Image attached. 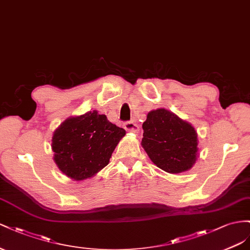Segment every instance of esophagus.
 <instances>
[{
  "mask_svg": "<svg viewBox=\"0 0 250 250\" xmlns=\"http://www.w3.org/2000/svg\"><path fill=\"white\" fill-rule=\"evenodd\" d=\"M124 126L127 132L138 133V131H139V125L133 123V121H125V123L124 124Z\"/></svg>",
  "mask_w": 250,
  "mask_h": 250,
  "instance_id": "obj_1",
  "label": "esophagus"
}]
</instances>
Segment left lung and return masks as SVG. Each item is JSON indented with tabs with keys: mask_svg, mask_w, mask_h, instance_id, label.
I'll use <instances>...</instances> for the list:
<instances>
[{
	"mask_svg": "<svg viewBox=\"0 0 250 250\" xmlns=\"http://www.w3.org/2000/svg\"><path fill=\"white\" fill-rule=\"evenodd\" d=\"M141 145L159 168L170 174L189 169L197 159L194 127L166 109L151 111L142 125Z\"/></svg>",
	"mask_w": 250,
	"mask_h": 250,
	"instance_id": "8db88e82",
	"label": "left lung"
}]
</instances>
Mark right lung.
Wrapping results in <instances>:
<instances>
[{"label":"right lung","instance_id":"obj_1","mask_svg":"<svg viewBox=\"0 0 250 250\" xmlns=\"http://www.w3.org/2000/svg\"><path fill=\"white\" fill-rule=\"evenodd\" d=\"M125 135L123 127L111 124L97 111L71 117L53 134L54 161L72 179H87L108 165Z\"/></svg>","mask_w":250,"mask_h":250}]
</instances>
